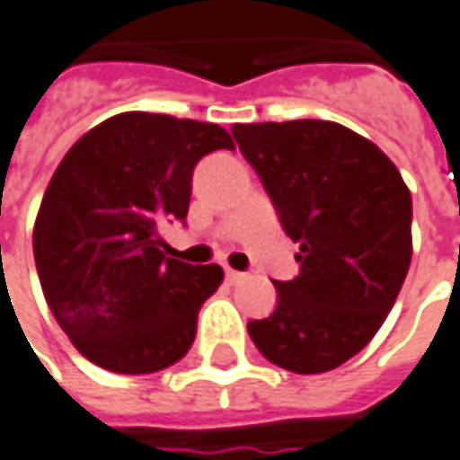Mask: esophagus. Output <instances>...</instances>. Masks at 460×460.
I'll return each mask as SVG.
<instances>
[{
  "mask_svg": "<svg viewBox=\"0 0 460 460\" xmlns=\"http://www.w3.org/2000/svg\"><path fill=\"white\" fill-rule=\"evenodd\" d=\"M225 279H227V283H233V286H235V283H240V280L245 279V273H240V270H233V268H227V270H225Z\"/></svg>",
  "mask_w": 460,
  "mask_h": 460,
  "instance_id": "1",
  "label": "esophagus"
}]
</instances>
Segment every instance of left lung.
I'll list each match as a JSON object with an SVG mask.
<instances>
[{"instance_id":"8db88e82","label":"left lung","mask_w":460,"mask_h":460,"mask_svg":"<svg viewBox=\"0 0 460 460\" xmlns=\"http://www.w3.org/2000/svg\"><path fill=\"white\" fill-rule=\"evenodd\" d=\"M233 137L298 243L279 306L248 323L268 362L319 375L377 334L412 258V199L387 154L334 121L235 123Z\"/></svg>"}]
</instances>
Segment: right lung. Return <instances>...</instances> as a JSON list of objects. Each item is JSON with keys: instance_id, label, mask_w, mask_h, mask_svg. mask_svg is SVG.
Returning <instances> with one entry per match:
<instances>
[{"instance_id": "obj_1", "label": "right lung", "mask_w": 460, "mask_h": 460, "mask_svg": "<svg viewBox=\"0 0 460 460\" xmlns=\"http://www.w3.org/2000/svg\"><path fill=\"white\" fill-rule=\"evenodd\" d=\"M235 149L217 123L128 111L70 146L37 212L32 248L52 316L85 359L119 375L180 362L223 268L166 258L159 227L184 220L197 162Z\"/></svg>"}]
</instances>
